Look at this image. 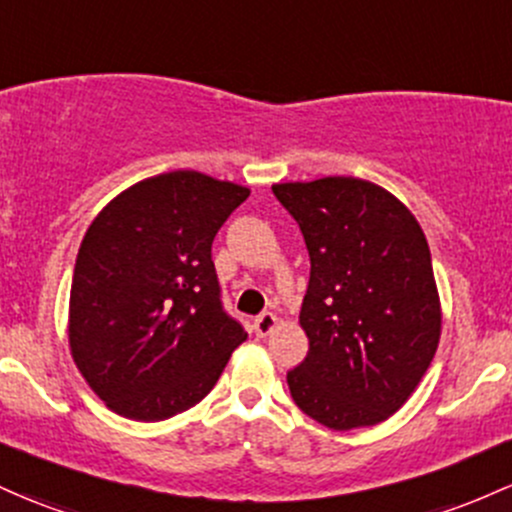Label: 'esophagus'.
Here are the masks:
<instances>
[{
    "mask_svg": "<svg viewBox=\"0 0 512 512\" xmlns=\"http://www.w3.org/2000/svg\"><path fill=\"white\" fill-rule=\"evenodd\" d=\"M274 328H277V316H274V313H262V316L255 318V333L260 335V338H265V335L272 333Z\"/></svg>",
    "mask_w": 512,
    "mask_h": 512,
    "instance_id": "obj_1",
    "label": "esophagus"
}]
</instances>
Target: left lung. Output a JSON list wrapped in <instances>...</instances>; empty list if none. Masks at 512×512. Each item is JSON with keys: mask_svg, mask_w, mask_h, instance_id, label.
Listing matches in <instances>:
<instances>
[{"mask_svg": "<svg viewBox=\"0 0 512 512\" xmlns=\"http://www.w3.org/2000/svg\"><path fill=\"white\" fill-rule=\"evenodd\" d=\"M299 223L311 279L299 323L308 355L291 398L330 430L384 423L428 372L442 330L430 247L391 192L357 177L274 184Z\"/></svg>", "mask_w": 512, "mask_h": 512, "instance_id": "left-lung-1", "label": "left lung"}]
</instances>
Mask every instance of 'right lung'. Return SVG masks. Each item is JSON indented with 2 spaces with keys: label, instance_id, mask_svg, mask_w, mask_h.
I'll return each instance as SVG.
<instances>
[{
  "label": "right lung",
  "instance_id": "1",
  "mask_svg": "<svg viewBox=\"0 0 512 512\" xmlns=\"http://www.w3.org/2000/svg\"><path fill=\"white\" fill-rule=\"evenodd\" d=\"M250 189L177 170L111 199L84 233L70 289V352L114 413L172 418L213 389L243 325L223 311L218 228Z\"/></svg>",
  "mask_w": 512,
  "mask_h": 512
}]
</instances>
